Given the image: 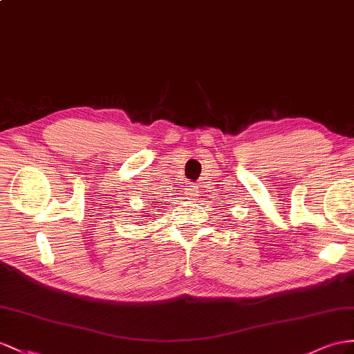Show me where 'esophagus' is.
<instances>
[{"mask_svg": "<svg viewBox=\"0 0 354 354\" xmlns=\"http://www.w3.org/2000/svg\"><path fill=\"white\" fill-rule=\"evenodd\" d=\"M189 187H192V188H189V192H188V194H196L197 193V188H196V185H189Z\"/></svg>", "mask_w": 354, "mask_h": 354, "instance_id": "obj_1", "label": "esophagus"}]
</instances>
